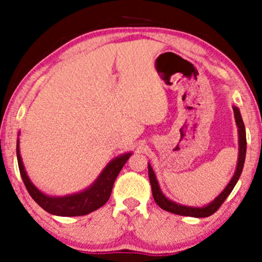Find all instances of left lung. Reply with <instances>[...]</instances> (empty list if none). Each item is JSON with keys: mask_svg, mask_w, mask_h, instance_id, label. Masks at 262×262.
Here are the masks:
<instances>
[{"mask_svg": "<svg viewBox=\"0 0 262 262\" xmlns=\"http://www.w3.org/2000/svg\"><path fill=\"white\" fill-rule=\"evenodd\" d=\"M233 111H234V117H235V122L237 125V134H239V158H237L235 173H234L233 179L230 180V182L228 183L227 187L224 188V191L222 192V193L219 194L214 201H212V202L204 207H188V206H183V204L172 202V201H170L169 198L164 196V193H162L160 189V186H159L158 180H156L155 177L154 171H152L151 165L148 164L149 180H150V185H151L152 196H154L155 202L159 207H160V208H162L164 210H167V212L173 213V214L186 215V217L206 218V217H209V215H212L213 213L217 212L219 207L223 204L225 198L229 196L230 192L233 191L234 186L236 185L240 175H242L243 167H244L245 155H246V133H245L244 122H243L239 108L233 107Z\"/></svg>", "mask_w": 262, "mask_h": 262, "instance_id": "1", "label": "left lung"}]
</instances>
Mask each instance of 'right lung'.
I'll return each mask as SVG.
<instances>
[{"label":"right lung","mask_w":262,"mask_h":262,"mask_svg":"<svg viewBox=\"0 0 262 262\" xmlns=\"http://www.w3.org/2000/svg\"><path fill=\"white\" fill-rule=\"evenodd\" d=\"M132 152L122 154L110 161V164L104 167L101 175L97 177L95 182L89 188L83 189L79 193L69 194L64 197H52L44 194L33 185L25 170V165L19 154V140L17 139V160L19 167L20 176L27 191L31 197L39 206L48 213L60 217H77V215H86L93 210L101 208L104 203L110 200L112 192L113 183L118 176L119 171L124 166V164L130 158Z\"/></svg>","instance_id":"right-lung-1"}]
</instances>
